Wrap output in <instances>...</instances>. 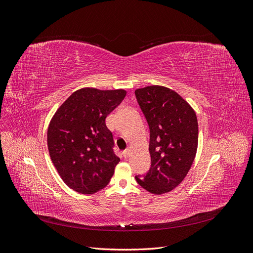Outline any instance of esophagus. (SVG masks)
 <instances>
[{"label": "esophagus", "instance_id": "esophagus-1", "mask_svg": "<svg viewBox=\"0 0 253 253\" xmlns=\"http://www.w3.org/2000/svg\"><path fill=\"white\" fill-rule=\"evenodd\" d=\"M122 155H124V157H128L129 156V150L127 149V150H126V151H124L122 152Z\"/></svg>", "mask_w": 253, "mask_h": 253}]
</instances>
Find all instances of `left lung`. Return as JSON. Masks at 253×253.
<instances>
[{"label":"left lung","mask_w":253,"mask_h":253,"mask_svg":"<svg viewBox=\"0 0 253 253\" xmlns=\"http://www.w3.org/2000/svg\"><path fill=\"white\" fill-rule=\"evenodd\" d=\"M137 101L150 127L151 168L136 181L153 194L177 187L192 166L198 144L194 110L175 90L150 85L135 90Z\"/></svg>","instance_id":"obj_1"}]
</instances>
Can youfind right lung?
I'll return each mask as SVG.
<instances>
[{"mask_svg": "<svg viewBox=\"0 0 253 253\" xmlns=\"http://www.w3.org/2000/svg\"><path fill=\"white\" fill-rule=\"evenodd\" d=\"M125 89L83 87L68 97L47 129L51 162L67 187L94 194L110 182L120 162L105 118L124 100Z\"/></svg>", "mask_w": 253, "mask_h": 253, "instance_id": "1", "label": "right lung"}]
</instances>
